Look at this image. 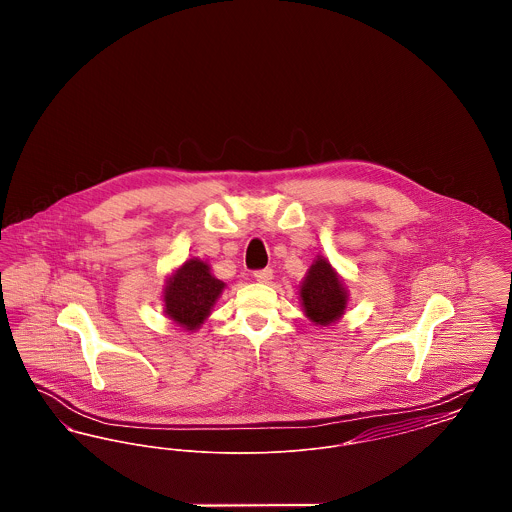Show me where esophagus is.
<instances>
[{
	"label": "esophagus",
	"mask_w": 512,
	"mask_h": 512,
	"mask_svg": "<svg viewBox=\"0 0 512 512\" xmlns=\"http://www.w3.org/2000/svg\"><path fill=\"white\" fill-rule=\"evenodd\" d=\"M255 280L261 282V284H268L272 280V268H263V270H257L255 274Z\"/></svg>",
	"instance_id": "34e87169"
}]
</instances>
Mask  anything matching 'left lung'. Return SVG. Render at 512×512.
<instances>
[{
  "instance_id": "1",
  "label": "left lung",
  "mask_w": 512,
  "mask_h": 512,
  "mask_svg": "<svg viewBox=\"0 0 512 512\" xmlns=\"http://www.w3.org/2000/svg\"><path fill=\"white\" fill-rule=\"evenodd\" d=\"M299 301L305 317L320 328L340 322V318L345 315L349 290L338 270L332 267L326 257L317 255L307 270L299 284Z\"/></svg>"
}]
</instances>
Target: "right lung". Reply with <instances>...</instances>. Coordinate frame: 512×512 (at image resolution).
Listing matches in <instances>:
<instances>
[{
    "label": "right lung",
    "instance_id": "add662e5",
    "mask_svg": "<svg viewBox=\"0 0 512 512\" xmlns=\"http://www.w3.org/2000/svg\"><path fill=\"white\" fill-rule=\"evenodd\" d=\"M226 284L219 280L211 265L199 257L186 259L172 270L163 286L165 315L186 332H197L209 318Z\"/></svg>",
    "mask_w": 512,
    "mask_h": 512
}]
</instances>
